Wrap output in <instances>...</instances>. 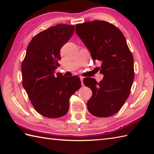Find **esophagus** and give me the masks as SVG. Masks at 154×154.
Listing matches in <instances>:
<instances>
[{
	"mask_svg": "<svg viewBox=\"0 0 154 154\" xmlns=\"http://www.w3.org/2000/svg\"><path fill=\"white\" fill-rule=\"evenodd\" d=\"M80 79H81V85H82V86H83V77H80Z\"/></svg>",
	"mask_w": 154,
	"mask_h": 154,
	"instance_id": "1",
	"label": "esophagus"
}]
</instances>
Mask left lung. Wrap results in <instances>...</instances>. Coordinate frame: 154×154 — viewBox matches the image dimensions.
<instances>
[{
  "label": "left lung",
  "mask_w": 154,
  "mask_h": 154,
  "mask_svg": "<svg viewBox=\"0 0 154 154\" xmlns=\"http://www.w3.org/2000/svg\"><path fill=\"white\" fill-rule=\"evenodd\" d=\"M75 32L94 62L102 63V81L98 83L90 77L83 79L85 85L93 92L87 102L88 110L97 117L114 115L128 97L134 78V59L126 38L115 26L103 20L77 24Z\"/></svg>",
  "instance_id": "8db88e82"
}]
</instances>
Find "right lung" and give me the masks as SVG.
Instances as JSON below:
<instances>
[{"label":"right lung","instance_id":"right-lung-1","mask_svg":"<svg viewBox=\"0 0 154 154\" xmlns=\"http://www.w3.org/2000/svg\"><path fill=\"white\" fill-rule=\"evenodd\" d=\"M73 25L57 24L42 31L29 43L22 63V85L38 112L60 118L68 112L69 99L81 86L79 77H64L60 66V49L69 40Z\"/></svg>","mask_w":154,"mask_h":154}]
</instances>
